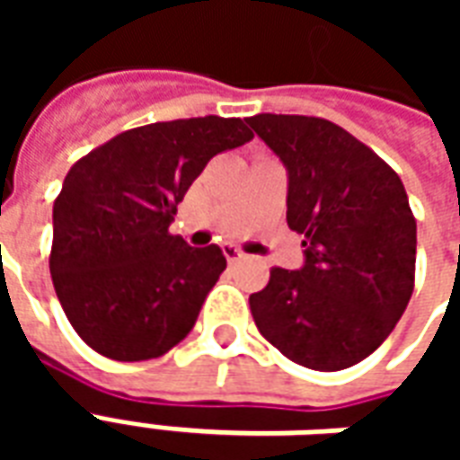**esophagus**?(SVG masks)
Here are the masks:
<instances>
[{
  "label": "esophagus",
  "instance_id": "esophagus-1",
  "mask_svg": "<svg viewBox=\"0 0 460 460\" xmlns=\"http://www.w3.org/2000/svg\"><path fill=\"white\" fill-rule=\"evenodd\" d=\"M221 249H224V256H226V261H229V263H236V261L243 259V251L236 249L234 243H224Z\"/></svg>",
  "mask_w": 460,
  "mask_h": 460
}]
</instances>
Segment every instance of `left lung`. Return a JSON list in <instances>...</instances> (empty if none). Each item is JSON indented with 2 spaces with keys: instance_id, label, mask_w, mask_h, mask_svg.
Instances as JSON below:
<instances>
[{
  "instance_id": "obj_1",
  "label": "left lung",
  "mask_w": 460,
  "mask_h": 460,
  "mask_svg": "<svg viewBox=\"0 0 460 460\" xmlns=\"http://www.w3.org/2000/svg\"><path fill=\"white\" fill-rule=\"evenodd\" d=\"M249 125L288 170V226L305 266L270 269L249 298L261 335L296 365L338 372L382 345L414 293L416 219L399 174L345 128L261 113Z\"/></svg>"
}]
</instances>
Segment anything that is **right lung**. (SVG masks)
Segmentation results:
<instances>
[{
    "label": "right lung",
    "mask_w": 460,
    "mask_h": 460,
    "mask_svg": "<svg viewBox=\"0 0 460 460\" xmlns=\"http://www.w3.org/2000/svg\"><path fill=\"white\" fill-rule=\"evenodd\" d=\"M251 137L241 118L152 122L68 170L49 269L66 318L98 355L155 359L190 335L226 259L217 243L187 246L170 224L207 162Z\"/></svg>",
    "instance_id": "1"
}]
</instances>
